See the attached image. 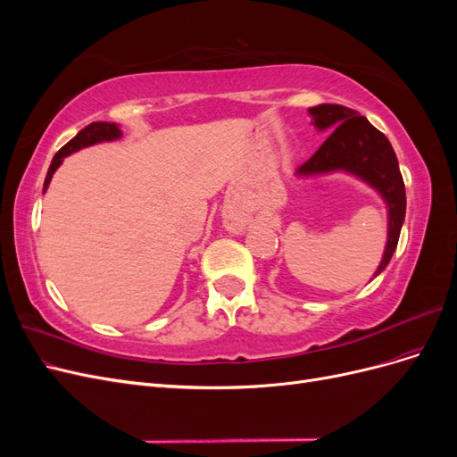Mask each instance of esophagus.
<instances>
[{
    "instance_id": "esophagus-1",
    "label": "esophagus",
    "mask_w": 457,
    "mask_h": 457,
    "mask_svg": "<svg viewBox=\"0 0 457 457\" xmlns=\"http://www.w3.org/2000/svg\"><path fill=\"white\" fill-rule=\"evenodd\" d=\"M244 227H245V219H242V217L228 219V223H227V228L232 232H242Z\"/></svg>"
}]
</instances>
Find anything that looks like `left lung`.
Returning a JSON list of instances; mask_svg holds the SVG:
<instances>
[{
    "label": "left lung",
    "mask_w": 457,
    "mask_h": 457,
    "mask_svg": "<svg viewBox=\"0 0 457 457\" xmlns=\"http://www.w3.org/2000/svg\"><path fill=\"white\" fill-rule=\"evenodd\" d=\"M309 116L318 131H334L299 165L295 177L349 173L376 190L386 205V244L379 267L373 272L376 278L389 265L406 215V190L395 150L379 129L347 106L318 104L309 108Z\"/></svg>",
    "instance_id": "1"
}]
</instances>
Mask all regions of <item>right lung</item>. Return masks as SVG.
I'll return each mask as SVG.
<instances>
[{
	"instance_id": "right-lung-1",
	"label": "right lung",
	"mask_w": 457,
	"mask_h": 457,
	"mask_svg": "<svg viewBox=\"0 0 457 457\" xmlns=\"http://www.w3.org/2000/svg\"><path fill=\"white\" fill-rule=\"evenodd\" d=\"M121 139V129L118 123H108V121H93L89 123L87 128L81 129L72 141H68L57 154H54L51 165H49V171L46 177V183H44V192L49 188V183L53 179V173L59 170V165L62 163V160L66 156L74 154V152L86 148V146H93V145H99V143H110V141H118Z\"/></svg>"
}]
</instances>
